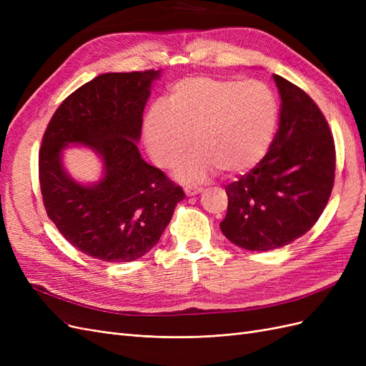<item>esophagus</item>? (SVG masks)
<instances>
[{"label":"esophagus","mask_w":366,"mask_h":366,"mask_svg":"<svg viewBox=\"0 0 366 366\" xmlns=\"http://www.w3.org/2000/svg\"><path fill=\"white\" fill-rule=\"evenodd\" d=\"M203 192V187H198V186H186L184 187V194L187 197H192L197 194H202Z\"/></svg>","instance_id":"esophagus-1"}]
</instances>
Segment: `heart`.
<instances>
[{
    "label": "heart",
    "mask_w": 366,
    "mask_h": 366,
    "mask_svg": "<svg viewBox=\"0 0 366 366\" xmlns=\"http://www.w3.org/2000/svg\"><path fill=\"white\" fill-rule=\"evenodd\" d=\"M280 104L272 88L259 81L195 76L171 86L168 105L152 104L143 122V136L152 160L175 177L192 183L221 169L241 174L267 154L278 128Z\"/></svg>",
    "instance_id": "b5f03b06"
}]
</instances>
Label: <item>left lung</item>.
<instances>
[{
	"mask_svg": "<svg viewBox=\"0 0 366 366\" xmlns=\"http://www.w3.org/2000/svg\"><path fill=\"white\" fill-rule=\"evenodd\" d=\"M280 129L264 159L226 186L219 227L235 246L267 252L290 244L322 215L335 184L336 149L324 114L301 88L273 74Z\"/></svg>",
	"mask_w": 366,
	"mask_h": 366,
	"instance_id": "8db88e82",
	"label": "left lung"
}]
</instances>
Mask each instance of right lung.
<instances>
[{
	"label": "right lung",
	"mask_w": 366,
	"mask_h": 366,
	"mask_svg": "<svg viewBox=\"0 0 366 366\" xmlns=\"http://www.w3.org/2000/svg\"><path fill=\"white\" fill-rule=\"evenodd\" d=\"M162 70L105 73L59 105L39 149L42 202L54 226L77 250L105 262L148 253L184 198L160 169L142 159L137 142L143 109ZM70 144L92 149L103 162L102 180L76 182L63 168Z\"/></svg>",
	"instance_id": "1"
}]
</instances>
